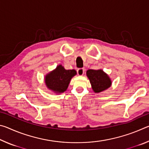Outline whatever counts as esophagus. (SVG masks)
Returning <instances> with one entry per match:
<instances>
[{"mask_svg":"<svg viewBox=\"0 0 149 149\" xmlns=\"http://www.w3.org/2000/svg\"><path fill=\"white\" fill-rule=\"evenodd\" d=\"M77 72L78 75H83L84 74L85 69L84 68H79V69H77Z\"/></svg>","mask_w":149,"mask_h":149,"instance_id":"obj_1","label":"esophagus"}]
</instances>
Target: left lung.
Returning a JSON list of instances; mask_svg holds the SVG:
<instances>
[{
  "instance_id": "left-lung-1",
  "label": "left lung",
  "mask_w": 149,
  "mask_h": 149,
  "mask_svg": "<svg viewBox=\"0 0 149 149\" xmlns=\"http://www.w3.org/2000/svg\"><path fill=\"white\" fill-rule=\"evenodd\" d=\"M87 76L89 78L95 93H99L105 91L112 85L110 78L102 70H88Z\"/></svg>"
}]
</instances>
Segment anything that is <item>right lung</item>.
Instances as JSON below:
<instances>
[{"mask_svg":"<svg viewBox=\"0 0 149 149\" xmlns=\"http://www.w3.org/2000/svg\"><path fill=\"white\" fill-rule=\"evenodd\" d=\"M77 74L75 70H65L62 65L45 75V81L47 88L56 94L66 91L72 78Z\"/></svg>","mask_w":149,"mask_h":149,"instance_id":"1","label":"right lung"}]
</instances>
